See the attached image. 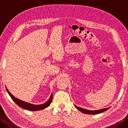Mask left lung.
Here are the masks:
<instances>
[{
    "label": "left lung",
    "instance_id": "left-lung-1",
    "mask_svg": "<svg viewBox=\"0 0 128 128\" xmlns=\"http://www.w3.org/2000/svg\"><path fill=\"white\" fill-rule=\"evenodd\" d=\"M75 107L77 108L78 110H79L81 111V112L83 113H85V114H98L102 113L104 111H106L109 109V108H103V109L101 110H88L86 109H84V108L78 107L76 106H75Z\"/></svg>",
    "mask_w": 128,
    "mask_h": 128
}]
</instances>
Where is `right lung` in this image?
Masks as SVG:
<instances>
[{
    "label": "right lung",
    "mask_w": 128,
    "mask_h": 128,
    "mask_svg": "<svg viewBox=\"0 0 128 128\" xmlns=\"http://www.w3.org/2000/svg\"><path fill=\"white\" fill-rule=\"evenodd\" d=\"M6 90L8 92V93L10 95V96L11 97V98H12V100L19 106V107L24 108V109L31 110V111H36V110H42L44 109V108L48 107V106L50 105L52 101L53 94H52L50 99H49L46 103H43V104H40V105L31 104V103L24 102L23 100H20L16 98L13 95L10 93L6 88Z\"/></svg>",
    "instance_id": "add662e5"
}]
</instances>
